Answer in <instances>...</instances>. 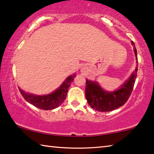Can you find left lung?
I'll use <instances>...</instances> for the list:
<instances>
[{
	"label": "left lung",
	"mask_w": 154,
	"mask_h": 154,
	"mask_svg": "<svg viewBox=\"0 0 154 154\" xmlns=\"http://www.w3.org/2000/svg\"><path fill=\"white\" fill-rule=\"evenodd\" d=\"M132 45H133L134 52L136 57V69L130 75L128 79H126L118 89L111 92L106 91L96 81L86 79L85 91V98L89 105L92 109L100 112L111 111L123 106L128 100L133 90L138 71L137 49L132 41Z\"/></svg>",
	"instance_id": "1"
}]
</instances>
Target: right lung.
Listing matches in <instances>:
<instances>
[{
    "mask_svg": "<svg viewBox=\"0 0 154 154\" xmlns=\"http://www.w3.org/2000/svg\"><path fill=\"white\" fill-rule=\"evenodd\" d=\"M75 77L76 75L75 73L70 75L64 81L58 88L49 94H33L26 92L20 88H19V90L25 100L31 105L43 110H51L58 107L64 102L71 83Z\"/></svg>",
    "mask_w": 154,
    "mask_h": 154,
    "instance_id": "1",
    "label": "right lung"
}]
</instances>
